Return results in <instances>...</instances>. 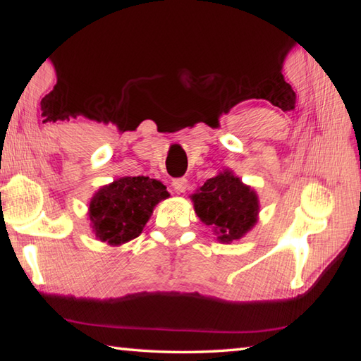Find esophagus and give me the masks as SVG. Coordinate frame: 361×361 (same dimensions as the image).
Listing matches in <instances>:
<instances>
[{"mask_svg": "<svg viewBox=\"0 0 361 361\" xmlns=\"http://www.w3.org/2000/svg\"><path fill=\"white\" fill-rule=\"evenodd\" d=\"M172 185H173L176 192H185L186 188H188V180L186 178H175L172 181Z\"/></svg>", "mask_w": 361, "mask_h": 361, "instance_id": "34e87169", "label": "esophagus"}]
</instances>
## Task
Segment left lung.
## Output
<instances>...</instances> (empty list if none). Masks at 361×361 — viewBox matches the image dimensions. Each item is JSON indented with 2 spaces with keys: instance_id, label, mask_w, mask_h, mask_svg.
<instances>
[{
  "instance_id": "left-lung-1",
  "label": "left lung",
  "mask_w": 361,
  "mask_h": 361,
  "mask_svg": "<svg viewBox=\"0 0 361 361\" xmlns=\"http://www.w3.org/2000/svg\"><path fill=\"white\" fill-rule=\"evenodd\" d=\"M191 200L195 215L221 243L240 240L259 219L258 194L229 169L207 180Z\"/></svg>"
}]
</instances>
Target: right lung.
Returning a JSON list of instances; mask_svg holds the SVG:
<instances>
[{
	"label": "right lung",
	"instance_id": "add662e5",
	"mask_svg": "<svg viewBox=\"0 0 361 361\" xmlns=\"http://www.w3.org/2000/svg\"><path fill=\"white\" fill-rule=\"evenodd\" d=\"M167 197L166 186L149 176H121L102 186L89 202L94 235L111 247L137 239L156 205Z\"/></svg>",
	"mask_w": 361,
	"mask_h": 361
}]
</instances>
